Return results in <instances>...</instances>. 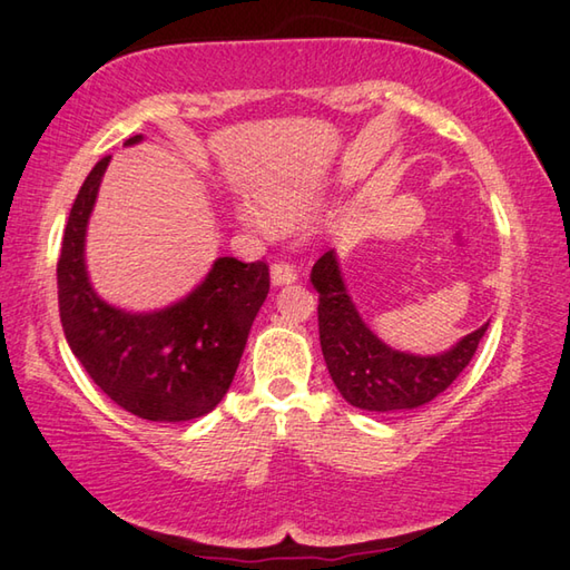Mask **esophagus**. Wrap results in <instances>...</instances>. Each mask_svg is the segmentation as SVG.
I'll return each mask as SVG.
<instances>
[{
	"instance_id": "1",
	"label": "esophagus",
	"mask_w": 570,
	"mask_h": 570,
	"mask_svg": "<svg viewBox=\"0 0 570 570\" xmlns=\"http://www.w3.org/2000/svg\"><path fill=\"white\" fill-rule=\"evenodd\" d=\"M272 282H274V286H284V284L296 282V268L288 262H276L272 266Z\"/></svg>"
}]
</instances>
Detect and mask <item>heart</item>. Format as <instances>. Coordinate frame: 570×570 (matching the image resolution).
<instances>
[{
  "label": "heart",
  "mask_w": 570,
  "mask_h": 570,
  "mask_svg": "<svg viewBox=\"0 0 570 570\" xmlns=\"http://www.w3.org/2000/svg\"><path fill=\"white\" fill-rule=\"evenodd\" d=\"M298 214H302V204H296V200H276L274 204V216H276V220H282V224H288V220H294ZM244 216L248 218V220H262V216L256 214V210H244Z\"/></svg>",
  "instance_id": "1"
}]
</instances>
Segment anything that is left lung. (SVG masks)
<instances>
[{
	"label": "left lung",
	"instance_id": "8db88e82",
	"mask_svg": "<svg viewBox=\"0 0 570 570\" xmlns=\"http://www.w3.org/2000/svg\"><path fill=\"white\" fill-rule=\"evenodd\" d=\"M312 284L320 292V342L342 397L360 410L402 412L422 407L445 392L470 364L488 324H482L438 356H414L392 350L362 322L346 294L334 250L312 268Z\"/></svg>",
	"mask_w": 570,
	"mask_h": 570
}]
</instances>
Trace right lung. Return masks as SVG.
<instances>
[{"instance_id": "obj_1", "label": "right lung", "mask_w": 570, "mask_h": 570, "mask_svg": "<svg viewBox=\"0 0 570 570\" xmlns=\"http://www.w3.org/2000/svg\"><path fill=\"white\" fill-rule=\"evenodd\" d=\"M132 135L125 146L138 142ZM110 156L95 163L67 218L57 302L65 340L92 382L130 414L150 422L204 417L224 400L258 308L268 266L218 258L206 282L183 302L153 314L115 308L92 292L85 268V230Z\"/></svg>"}]
</instances>
